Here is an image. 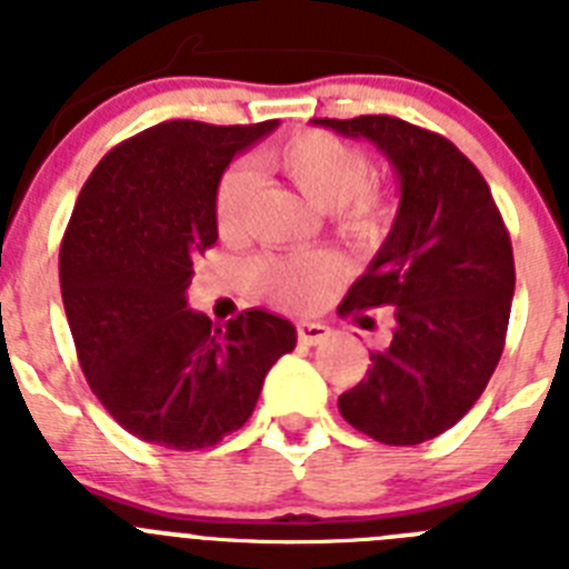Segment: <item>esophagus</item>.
I'll return each mask as SVG.
<instances>
[{
    "label": "esophagus",
    "instance_id": "34e87169",
    "mask_svg": "<svg viewBox=\"0 0 569 569\" xmlns=\"http://www.w3.org/2000/svg\"><path fill=\"white\" fill-rule=\"evenodd\" d=\"M296 333H299L301 345H319V341L328 339L330 328L328 325H321V321H299Z\"/></svg>",
    "mask_w": 569,
    "mask_h": 569
}]
</instances>
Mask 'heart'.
Masks as SVG:
<instances>
[{
  "label": "heart",
  "instance_id": "b5f03b06",
  "mask_svg": "<svg viewBox=\"0 0 569 569\" xmlns=\"http://www.w3.org/2000/svg\"><path fill=\"white\" fill-rule=\"evenodd\" d=\"M261 162L281 173L310 204L330 210L341 236L353 241H376L387 230L390 208L379 193L367 188L370 162L353 144L339 136L305 130L290 142L270 148ZM253 176L248 170H230L216 193V224L222 236H239L244 228ZM333 279V264L325 256L308 259H261L256 281L270 299L305 308L321 296Z\"/></svg>",
  "mask_w": 569,
  "mask_h": 569
}]
</instances>
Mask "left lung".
<instances>
[{
  "label": "left lung",
  "instance_id": "8db88e82",
  "mask_svg": "<svg viewBox=\"0 0 569 569\" xmlns=\"http://www.w3.org/2000/svg\"><path fill=\"white\" fill-rule=\"evenodd\" d=\"M316 124L373 142L399 179L393 228L339 308H390L393 336L339 413L381 445H421L465 419L499 365L516 290L510 233L485 176L445 136L396 116Z\"/></svg>",
  "mask_w": 569,
  "mask_h": 569
}]
</instances>
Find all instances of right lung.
I'll return each instance as SVG.
<instances>
[{
    "label": "right lung",
    "instance_id": "obj_1",
    "mask_svg": "<svg viewBox=\"0 0 569 569\" xmlns=\"http://www.w3.org/2000/svg\"><path fill=\"white\" fill-rule=\"evenodd\" d=\"M276 128L153 124L110 150L79 193L59 250L64 313L90 390L136 439L219 445L296 347L293 325L268 310L219 328L188 308L193 259L219 239L222 173Z\"/></svg>",
    "mask_w": 569,
    "mask_h": 569
}]
</instances>
